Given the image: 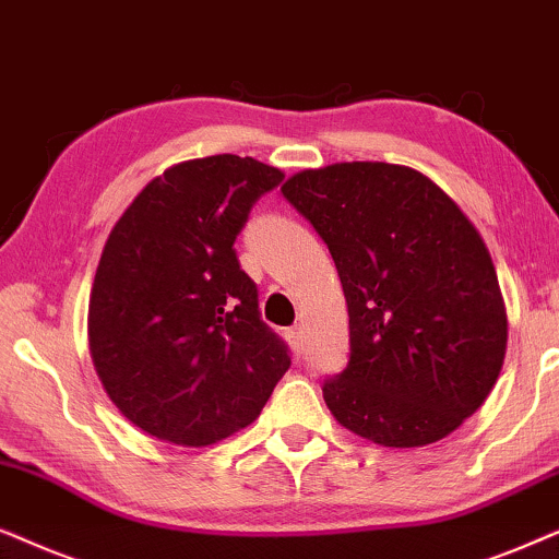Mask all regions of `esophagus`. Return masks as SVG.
I'll return each instance as SVG.
<instances>
[{"label":"esophagus","instance_id":"esophagus-1","mask_svg":"<svg viewBox=\"0 0 559 559\" xmlns=\"http://www.w3.org/2000/svg\"><path fill=\"white\" fill-rule=\"evenodd\" d=\"M286 340H288V345L294 347V353L301 355V330L299 326H292V330L286 332Z\"/></svg>","mask_w":559,"mask_h":559}]
</instances>
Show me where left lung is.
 I'll return each mask as SVG.
<instances>
[{"mask_svg": "<svg viewBox=\"0 0 559 559\" xmlns=\"http://www.w3.org/2000/svg\"><path fill=\"white\" fill-rule=\"evenodd\" d=\"M281 191L345 292L349 360L322 385L334 419L383 448L448 437L488 399L509 337L478 229L431 178L393 163L309 168Z\"/></svg>", "mask_w": 559, "mask_h": 559, "instance_id": "1", "label": "left lung"}]
</instances>
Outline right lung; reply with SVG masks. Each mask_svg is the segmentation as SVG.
<instances>
[{
  "instance_id": "add662e5",
  "label": "right lung",
  "mask_w": 559,
  "mask_h": 559,
  "mask_svg": "<svg viewBox=\"0 0 559 559\" xmlns=\"http://www.w3.org/2000/svg\"><path fill=\"white\" fill-rule=\"evenodd\" d=\"M281 181L278 168L229 153L178 163L109 233L88 349L115 406L158 440H225L258 419L292 366L235 252L252 204Z\"/></svg>"
}]
</instances>
